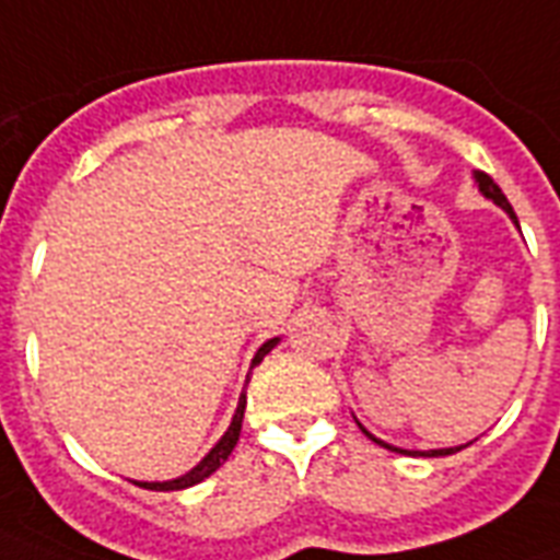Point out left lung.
I'll return each mask as SVG.
<instances>
[{"instance_id": "left-lung-1", "label": "left lung", "mask_w": 560, "mask_h": 560, "mask_svg": "<svg viewBox=\"0 0 560 560\" xmlns=\"http://www.w3.org/2000/svg\"><path fill=\"white\" fill-rule=\"evenodd\" d=\"M474 180H476V186H479V192L485 195V198H488V201H493L497 203V207H500L502 212H505V215H509L511 221H514V224H517V215H514V210H511V203H509V198H505V195H502V189L497 184H493L491 177L485 175V172H474ZM520 228V224H517ZM359 423V420H357ZM359 429H362V432H365L368 438H371V441H376V444L380 446H385V450H392V453H406V456H450V453H458V450H462V446H467V444H462V446H446V450H402V446H394V444H385V441H380V438L376 435H371V432H368L365 427H362V423H359Z\"/></svg>"}]
</instances>
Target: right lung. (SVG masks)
Instances as JSON below:
<instances>
[{
    "label": "right lung",
    "mask_w": 560,
    "mask_h": 560,
    "mask_svg": "<svg viewBox=\"0 0 560 560\" xmlns=\"http://www.w3.org/2000/svg\"><path fill=\"white\" fill-rule=\"evenodd\" d=\"M277 341L280 339H268L262 348L257 350V357H254V362H250V368L259 365L262 359L271 353V350L277 348ZM245 394L240 397V406H236V411H233V420H231V427H228V432L215 441V446H212L210 453L198 462V465L189 470V474L184 476H177V479H166V482H133V485H140V488H149V491H184V488H192V485L203 482L207 476H212L215 470H219L224 462H228V456L233 453V446H236V441H240V432H242V418H245Z\"/></svg>",
    "instance_id": "right-lung-1"
}]
</instances>
